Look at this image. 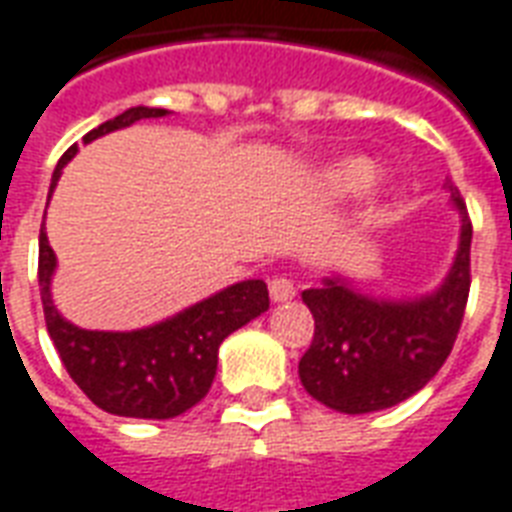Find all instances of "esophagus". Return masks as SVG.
Returning <instances> with one entry per match:
<instances>
[{
  "label": "esophagus",
  "instance_id": "obj_1",
  "mask_svg": "<svg viewBox=\"0 0 512 512\" xmlns=\"http://www.w3.org/2000/svg\"><path fill=\"white\" fill-rule=\"evenodd\" d=\"M268 292H271L273 303H287V300H292L298 295L295 282L287 279V276H276V279H271V282H268Z\"/></svg>",
  "mask_w": 512,
  "mask_h": 512
}]
</instances>
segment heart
I'll list each match as a JSON object with an SVG mask.
<instances>
[{
  "label": "heart",
  "mask_w": 512,
  "mask_h": 512,
  "mask_svg": "<svg viewBox=\"0 0 512 512\" xmlns=\"http://www.w3.org/2000/svg\"><path fill=\"white\" fill-rule=\"evenodd\" d=\"M378 177L376 163L368 161V158H343V161L333 163L322 171L319 177V187L325 190L327 195H338V198H346V195H360L365 193Z\"/></svg>",
  "instance_id": "1"
}]
</instances>
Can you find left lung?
Returning a JSON list of instances; mask_svg holds the SVG:
<instances>
[{
  "label": "left lung",
  "instance_id": "1",
  "mask_svg": "<svg viewBox=\"0 0 512 512\" xmlns=\"http://www.w3.org/2000/svg\"><path fill=\"white\" fill-rule=\"evenodd\" d=\"M459 247L446 279L416 298H376L338 273L303 290L314 314V341L298 365L308 395L338 413H373L413 397L454 349L470 295L473 225L454 182Z\"/></svg>",
  "mask_w": 512,
  "mask_h": 512
}]
</instances>
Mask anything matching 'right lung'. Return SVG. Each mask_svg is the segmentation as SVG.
Segmentation results:
<instances>
[{
    "label": "right lung",
    "instance_id": "1",
    "mask_svg": "<svg viewBox=\"0 0 512 512\" xmlns=\"http://www.w3.org/2000/svg\"><path fill=\"white\" fill-rule=\"evenodd\" d=\"M169 109L131 107L83 136V144L104 134L134 126L144 117H166ZM77 155L72 144L50 179L48 201L58 177ZM56 273V252L48 244L45 222L39 230V295L45 325L66 373L101 411L128 419H174L201 403L217 373L220 343L239 327L268 311V287L263 279L230 284L174 317L150 327L112 333L83 330L58 314L50 282Z\"/></svg>",
    "mask_w": 512,
    "mask_h": 512
}]
</instances>
